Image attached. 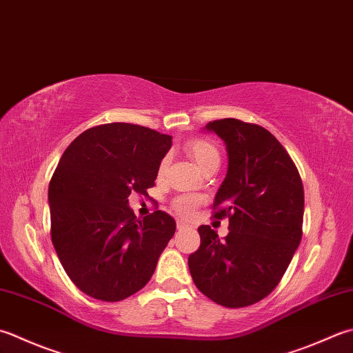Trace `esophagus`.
<instances>
[{"label": "esophagus", "instance_id": "34e87169", "mask_svg": "<svg viewBox=\"0 0 353 353\" xmlns=\"http://www.w3.org/2000/svg\"><path fill=\"white\" fill-rule=\"evenodd\" d=\"M188 225H186V223H183L182 222V220H177V230L179 231H185V230H188Z\"/></svg>", "mask_w": 353, "mask_h": 353}]
</instances>
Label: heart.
<instances>
[{"instance_id":"1","label":"heart","mask_w":353,"mask_h":353,"mask_svg":"<svg viewBox=\"0 0 353 353\" xmlns=\"http://www.w3.org/2000/svg\"><path fill=\"white\" fill-rule=\"evenodd\" d=\"M183 148L186 153L194 159V161L199 163V167L203 171L206 168L212 167V165H219L220 162V151L217 148V145L208 139H203V137H192V139L185 142ZM168 165H170V156L162 157V161L159 162V167H157L159 177H162L165 172H167ZM200 203H202V197L196 194H182L171 200L172 210L183 217H190Z\"/></svg>"}]
</instances>
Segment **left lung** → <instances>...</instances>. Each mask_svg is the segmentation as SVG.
I'll list each match as a JSON object with an SVG mask.
<instances>
[{"label":"left lung","instance_id":"left-lung-1","mask_svg":"<svg viewBox=\"0 0 353 353\" xmlns=\"http://www.w3.org/2000/svg\"><path fill=\"white\" fill-rule=\"evenodd\" d=\"M226 143L228 174L212 216L230 220L219 239L200 225V246L188 257L194 285L225 307H246L279 285L303 234L305 191L285 147L257 123L234 117L206 125Z\"/></svg>","mask_w":353,"mask_h":353}]
</instances>
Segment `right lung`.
<instances>
[{
	"mask_svg": "<svg viewBox=\"0 0 353 353\" xmlns=\"http://www.w3.org/2000/svg\"><path fill=\"white\" fill-rule=\"evenodd\" d=\"M171 136L125 122L92 127L68 145L48 185L50 234L68 277L102 301L136 294L153 275L176 222L137 219L128 196H148Z\"/></svg>",
	"mask_w": 353,
	"mask_h": 353,
	"instance_id": "right-lung-1",
	"label": "right lung"
}]
</instances>
